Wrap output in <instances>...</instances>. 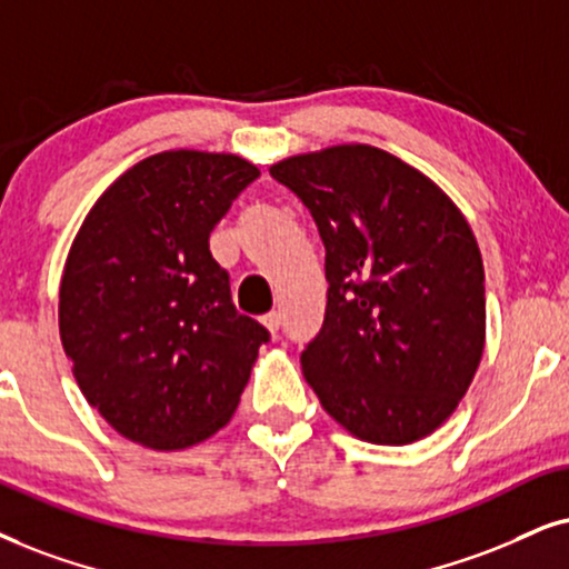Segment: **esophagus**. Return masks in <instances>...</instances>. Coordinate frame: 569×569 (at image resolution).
<instances>
[{
    "label": "esophagus",
    "mask_w": 569,
    "mask_h": 569,
    "mask_svg": "<svg viewBox=\"0 0 569 569\" xmlns=\"http://www.w3.org/2000/svg\"><path fill=\"white\" fill-rule=\"evenodd\" d=\"M262 326L268 328L272 336H276L278 328H280V315H278V312H268V315H264V318H262Z\"/></svg>",
    "instance_id": "obj_1"
}]
</instances>
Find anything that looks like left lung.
I'll list each match as a JSON object with an SVG mask.
<instances>
[{"instance_id":"obj_1","label":"left lung","mask_w":569,"mask_h":569,"mask_svg":"<svg viewBox=\"0 0 569 569\" xmlns=\"http://www.w3.org/2000/svg\"><path fill=\"white\" fill-rule=\"evenodd\" d=\"M291 189L326 243L328 307L301 351L320 405L351 436L405 446L449 420L486 343L483 260L438 186L368 143L286 157Z\"/></svg>"}]
</instances>
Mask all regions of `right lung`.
Segmentation results:
<instances>
[{
    "mask_svg": "<svg viewBox=\"0 0 569 569\" xmlns=\"http://www.w3.org/2000/svg\"><path fill=\"white\" fill-rule=\"evenodd\" d=\"M254 178L239 154H152L76 233L60 280L62 347L86 401L128 441L186 449L239 407L270 333L236 312L210 233Z\"/></svg>",
    "mask_w": 569,
    "mask_h": 569,
    "instance_id": "add662e5",
    "label": "right lung"
}]
</instances>
